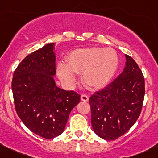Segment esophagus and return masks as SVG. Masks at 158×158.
Segmentation results:
<instances>
[{"label": "esophagus", "mask_w": 158, "mask_h": 158, "mask_svg": "<svg viewBox=\"0 0 158 158\" xmlns=\"http://www.w3.org/2000/svg\"><path fill=\"white\" fill-rule=\"evenodd\" d=\"M81 100L84 102H87L89 100L88 96L86 95V94H82V95L81 96Z\"/></svg>", "instance_id": "34e87169"}]
</instances>
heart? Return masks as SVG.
I'll list each match as a JSON object with an SVG mask.
<instances>
[{
	"label": "heart",
	"mask_w": 158,
	"mask_h": 158,
	"mask_svg": "<svg viewBox=\"0 0 158 158\" xmlns=\"http://www.w3.org/2000/svg\"><path fill=\"white\" fill-rule=\"evenodd\" d=\"M118 62V54L113 48H80L70 53L66 64L59 63L57 71L61 81L68 84L74 82L75 73H83V81L87 86L99 88L113 77Z\"/></svg>",
	"instance_id": "1"
}]
</instances>
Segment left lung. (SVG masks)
Wrapping results in <instances>:
<instances>
[{"label":"left lung","instance_id":"obj_1","mask_svg":"<svg viewBox=\"0 0 158 158\" xmlns=\"http://www.w3.org/2000/svg\"><path fill=\"white\" fill-rule=\"evenodd\" d=\"M124 71L90 97L91 124L101 139L115 140L135 123L144 101V78L137 63L126 55Z\"/></svg>","mask_w":158,"mask_h":158}]
</instances>
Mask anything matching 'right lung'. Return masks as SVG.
<instances>
[{"label":"right lung","mask_w":158,"mask_h":158,"mask_svg":"<svg viewBox=\"0 0 158 158\" xmlns=\"http://www.w3.org/2000/svg\"><path fill=\"white\" fill-rule=\"evenodd\" d=\"M54 43L27 55L14 72L12 91L16 112L26 126L46 139L64 131L71 110L81 100L75 91L55 85Z\"/></svg>","instance_id":"add662e5"}]
</instances>
